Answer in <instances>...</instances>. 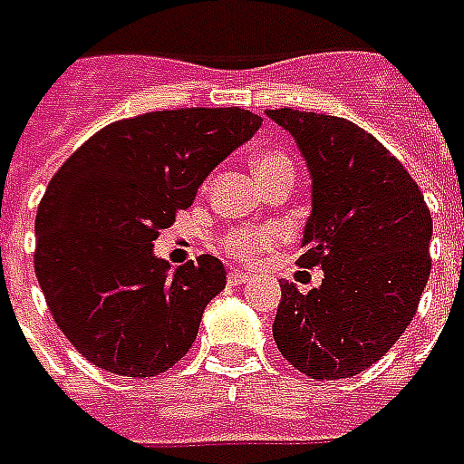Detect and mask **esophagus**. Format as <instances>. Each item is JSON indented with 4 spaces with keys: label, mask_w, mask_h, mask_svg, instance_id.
Returning <instances> with one entry per match:
<instances>
[{
    "label": "esophagus",
    "mask_w": 464,
    "mask_h": 464,
    "mask_svg": "<svg viewBox=\"0 0 464 464\" xmlns=\"http://www.w3.org/2000/svg\"><path fill=\"white\" fill-rule=\"evenodd\" d=\"M248 273H243V270H231V273H228V283L231 285H243L246 283V280H248Z\"/></svg>",
    "instance_id": "34e87169"
}]
</instances>
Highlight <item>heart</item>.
I'll return each mask as SVG.
<instances>
[{"instance_id": "obj_1", "label": "heart", "mask_w": 464, "mask_h": 464, "mask_svg": "<svg viewBox=\"0 0 464 464\" xmlns=\"http://www.w3.org/2000/svg\"><path fill=\"white\" fill-rule=\"evenodd\" d=\"M253 171L260 184H266L277 174H287V171L295 174L290 157L277 150L260 152L253 160ZM280 241H283V228H277V226H246V228H236L223 238V250L238 260H256L266 256L267 250L276 248Z\"/></svg>"}]
</instances>
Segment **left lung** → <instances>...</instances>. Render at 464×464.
Masks as SVG:
<instances>
[{"label": "left lung", "mask_w": 464, "mask_h": 464, "mask_svg": "<svg viewBox=\"0 0 464 464\" xmlns=\"http://www.w3.org/2000/svg\"><path fill=\"white\" fill-rule=\"evenodd\" d=\"M267 118L295 137L310 169L300 266L324 270L307 295L280 283L273 337L310 379H349L411 324L430 276L433 218L403 164L354 122L293 108Z\"/></svg>", "instance_id": "obj_1"}]
</instances>
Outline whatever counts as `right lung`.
<instances>
[{
	"instance_id": "add662e5",
	"label": "right lung",
	"mask_w": 464,
	"mask_h": 464,
	"mask_svg": "<svg viewBox=\"0 0 464 464\" xmlns=\"http://www.w3.org/2000/svg\"><path fill=\"white\" fill-rule=\"evenodd\" d=\"M260 122L241 108L145 112L98 130L53 174L34 270L61 332L98 369L150 379L191 349L226 267L201 256L171 273L152 246Z\"/></svg>"
}]
</instances>
